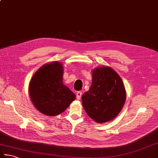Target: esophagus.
<instances>
[{"instance_id":"obj_1","label":"esophagus","mask_w":158,"mask_h":158,"mask_svg":"<svg viewBox=\"0 0 158 158\" xmlns=\"http://www.w3.org/2000/svg\"><path fill=\"white\" fill-rule=\"evenodd\" d=\"M81 95H82V92H77V98L78 100H80V98L81 97Z\"/></svg>"}]
</instances>
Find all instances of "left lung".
<instances>
[{"mask_svg": "<svg viewBox=\"0 0 158 158\" xmlns=\"http://www.w3.org/2000/svg\"><path fill=\"white\" fill-rule=\"evenodd\" d=\"M92 73V85L82 96L83 107L95 122H109L124 106L125 87L118 73L109 66L97 68Z\"/></svg>", "mask_w": 158, "mask_h": 158, "instance_id": "1", "label": "left lung"}]
</instances>
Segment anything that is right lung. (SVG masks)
I'll list each match as a JSON object with an SVG mask.
<instances>
[{
    "label": "right lung",
    "instance_id": "add662e5",
    "mask_svg": "<svg viewBox=\"0 0 158 158\" xmlns=\"http://www.w3.org/2000/svg\"><path fill=\"white\" fill-rule=\"evenodd\" d=\"M63 66L57 61L40 68L31 79L29 93L34 106L45 115L54 116L66 110L75 94L63 84Z\"/></svg>",
    "mask_w": 158,
    "mask_h": 158
}]
</instances>
